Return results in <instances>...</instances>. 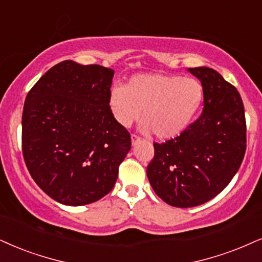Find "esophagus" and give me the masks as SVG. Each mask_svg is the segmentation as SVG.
I'll use <instances>...</instances> for the list:
<instances>
[{"mask_svg": "<svg viewBox=\"0 0 262 262\" xmlns=\"http://www.w3.org/2000/svg\"><path fill=\"white\" fill-rule=\"evenodd\" d=\"M131 142H132V146H136L137 143H140L141 138L136 136V135H131Z\"/></svg>", "mask_w": 262, "mask_h": 262, "instance_id": "esophagus-1", "label": "esophagus"}]
</instances>
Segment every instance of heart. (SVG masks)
<instances>
[{
    "instance_id": "obj_1",
    "label": "heart",
    "mask_w": 262,
    "mask_h": 262,
    "mask_svg": "<svg viewBox=\"0 0 262 262\" xmlns=\"http://www.w3.org/2000/svg\"><path fill=\"white\" fill-rule=\"evenodd\" d=\"M203 98L202 83L192 77L138 74L125 86L112 87L108 104L122 127H130L142 114V131H153L159 140H172L188 127Z\"/></svg>"
}]
</instances>
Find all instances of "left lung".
Returning <instances> with one entry per match:
<instances>
[{"label":"left lung","mask_w":262,"mask_h":262,"mask_svg":"<svg viewBox=\"0 0 262 262\" xmlns=\"http://www.w3.org/2000/svg\"><path fill=\"white\" fill-rule=\"evenodd\" d=\"M204 89L202 115L180 136L154 143L147 176L158 196L176 208L209 202L239 170L247 125L239 92L211 68H189Z\"/></svg>","instance_id":"obj_1"}]
</instances>
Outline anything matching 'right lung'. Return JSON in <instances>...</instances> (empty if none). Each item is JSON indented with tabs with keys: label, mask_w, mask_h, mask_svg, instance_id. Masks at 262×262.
<instances>
[{
	"label": "right lung",
	"mask_w": 262,
	"mask_h": 262,
	"mask_svg": "<svg viewBox=\"0 0 262 262\" xmlns=\"http://www.w3.org/2000/svg\"><path fill=\"white\" fill-rule=\"evenodd\" d=\"M114 70L64 60L29 91L21 118L25 164L37 186L64 205L108 194L131 149L108 104Z\"/></svg>",
	"instance_id": "1"
}]
</instances>
